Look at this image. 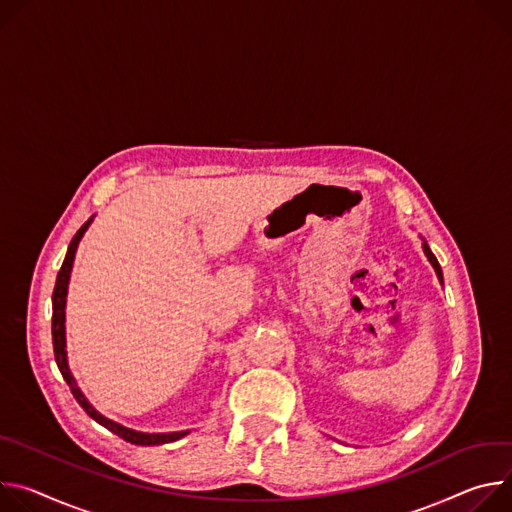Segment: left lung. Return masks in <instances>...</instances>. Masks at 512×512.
<instances>
[{
  "mask_svg": "<svg viewBox=\"0 0 512 512\" xmlns=\"http://www.w3.org/2000/svg\"><path fill=\"white\" fill-rule=\"evenodd\" d=\"M423 252H425V256H427V260L431 262V266L435 268V274H437V278H439V282L443 285V272H441V266H439V262H437V258L433 256V252L429 250V246H427V242H423Z\"/></svg>",
  "mask_w": 512,
  "mask_h": 512,
  "instance_id": "left-lung-1",
  "label": "left lung"
}]
</instances>
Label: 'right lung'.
Instances as JSON below:
<instances>
[{"label":"right lung","instance_id":"1","mask_svg":"<svg viewBox=\"0 0 512 512\" xmlns=\"http://www.w3.org/2000/svg\"><path fill=\"white\" fill-rule=\"evenodd\" d=\"M93 217L87 219L81 230L75 234V238L69 244L65 262L59 270V276H56V285H54V293H52V346H54V360L56 366H59L63 378L67 380L73 396L77 399V403L83 407V411L97 421L99 425H103L105 429H109L111 433H116L118 437H122L124 441H130L134 445H162V443H170L177 441L181 437H185L189 431H177V433H140L134 429H128L116 421H111L107 417H103L99 411L93 409V405L85 399V394L81 392V388L77 386V380L73 378L71 370H69V360H67V335H65V307H67V291H69V280H71V270H73V262H75V252L77 246L83 238V234L87 232V227L91 225Z\"/></svg>","mask_w":512,"mask_h":512}]
</instances>
